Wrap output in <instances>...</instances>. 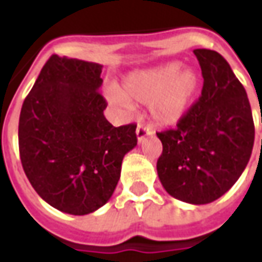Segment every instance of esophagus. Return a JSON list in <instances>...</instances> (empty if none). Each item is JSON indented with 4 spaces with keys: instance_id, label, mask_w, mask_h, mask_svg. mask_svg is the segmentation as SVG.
Returning a JSON list of instances; mask_svg holds the SVG:
<instances>
[{
    "instance_id": "34e87169",
    "label": "esophagus",
    "mask_w": 262,
    "mask_h": 262,
    "mask_svg": "<svg viewBox=\"0 0 262 262\" xmlns=\"http://www.w3.org/2000/svg\"><path fill=\"white\" fill-rule=\"evenodd\" d=\"M136 136H137V141H139V143H141V141L144 140L147 136H152V130H151L150 127H146V126L139 125L136 129Z\"/></svg>"
}]
</instances>
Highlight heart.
Returning <instances> with one entry per match:
<instances>
[{"mask_svg": "<svg viewBox=\"0 0 262 262\" xmlns=\"http://www.w3.org/2000/svg\"><path fill=\"white\" fill-rule=\"evenodd\" d=\"M199 75L183 68L180 62L129 73L122 80L119 92L111 89L106 98L115 105L129 102L150 104L152 119L161 126H173L187 114L199 90Z\"/></svg>", "mask_w": 262, "mask_h": 262, "instance_id": "obj_1", "label": "heart"}]
</instances>
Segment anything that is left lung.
Here are the masks:
<instances>
[{"label":"left lung","mask_w":262,"mask_h":262,"mask_svg":"<svg viewBox=\"0 0 262 262\" xmlns=\"http://www.w3.org/2000/svg\"><path fill=\"white\" fill-rule=\"evenodd\" d=\"M193 52L204 77L201 97L175 129L157 133L162 143L157 172L172 197L200 205L220 199L243 173L254 122L247 93L226 59L212 50Z\"/></svg>","instance_id":"8db88e82"}]
</instances>
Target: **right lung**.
I'll list each match as a JSON object with an SVG mask.
<instances>
[{
	"instance_id": "obj_1",
	"label": "right lung",
	"mask_w": 262,
	"mask_h": 262,
	"mask_svg": "<svg viewBox=\"0 0 262 262\" xmlns=\"http://www.w3.org/2000/svg\"><path fill=\"white\" fill-rule=\"evenodd\" d=\"M102 65L52 55L25 98L19 152L33 189L71 215L94 212L111 199L136 125L106 121L98 93Z\"/></svg>"
}]
</instances>
